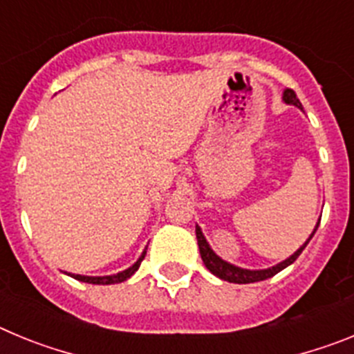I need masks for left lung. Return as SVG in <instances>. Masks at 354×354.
I'll use <instances>...</instances> for the list:
<instances>
[{"mask_svg":"<svg viewBox=\"0 0 354 354\" xmlns=\"http://www.w3.org/2000/svg\"><path fill=\"white\" fill-rule=\"evenodd\" d=\"M283 101H286L287 104H294V106H298V108H301V102H299V99L296 97V93H294L292 88H286V92H283ZM317 227H319V223L315 225L314 232L310 234V237L306 239V243L298 250V252H294L289 259H286V261L280 262V264L273 266V268H268V270H261V271L241 270V268H237V266H232V264H228V262L221 261V259L218 257L214 252H212L211 246L207 245V241H205L204 234H202V230H200L198 227H196V239H198V248H200V255H202V261H204L205 268H207L212 274H216V277L221 278V280H225V282L252 283V282H261V280H266V278L274 277L277 273H280L282 270H286L287 266L292 264V262L299 257V253L305 250V246L308 245V241L312 239V236L315 234Z\"/></svg>","mask_w":354,"mask_h":354,"instance_id":"1","label":"left lung"}]
</instances>
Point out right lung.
Returning a JSON list of instances; mask_svg holds the SVG:
<instances>
[{
    "label": "right lung",
    "mask_w": 354,
    "mask_h": 354,
    "mask_svg": "<svg viewBox=\"0 0 354 354\" xmlns=\"http://www.w3.org/2000/svg\"><path fill=\"white\" fill-rule=\"evenodd\" d=\"M145 253L147 252L142 253V257H140L138 261H136V264L131 266L129 270L122 271V273H117V274H111V277H83V274H71V273H67V274H71L72 278H76V280H80V282L97 283V286H109V283H120V282H124V280H127V278L133 277V274L136 273V271H138L140 264H142V261H143V259H145Z\"/></svg>",
    "instance_id": "add662e5"
}]
</instances>
